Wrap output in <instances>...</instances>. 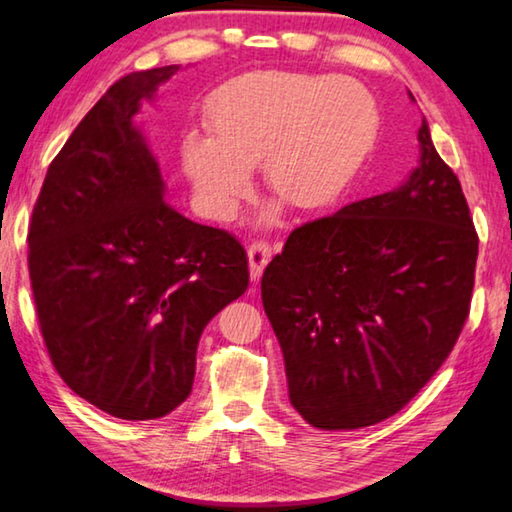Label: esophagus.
Masks as SVG:
<instances>
[{
    "label": "esophagus",
    "mask_w": 512,
    "mask_h": 512,
    "mask_svg": "<svg viewBox=\"0 0 512 512\" xmlns=\"http://www.w3.org/2000/svg\"><path fill=\"white\" fill-rule=\"evenodd\" d=\"M247 258H249V276L251 281L261 279V274L265 270V265L270 263L272 258V247L267 242H251L247 249Z\"/></svg>",
    "instance_id": "esophagus-1"
}]
</instances>
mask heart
Masks as SVG:
<instances>
[{
	"label": "heart",
	"instance_id": "1",
	"mask_svg": "<svg viewBox=\"0 0 512 512\" xmlns=\"http://www.w3.org/2000/svg\"><path fill=\"white\" fill-rule=\"evenodd\" d=\"M213 138L183 140V165L208 204L226 211L263 163L272 195L297 211H320L347 190L379 129L372 92L347 77L249 72L208 104Z\"/></svg>",
	"mask_w": 512,
	"mask_h": 512
}]
</instances>
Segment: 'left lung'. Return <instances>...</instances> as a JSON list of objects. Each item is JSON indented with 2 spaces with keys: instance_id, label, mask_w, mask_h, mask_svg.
<instances>
[{
  "instance_id": "1",
  "label": "left lung",
  "mask_w": 512,
  "mask_h": 512,
  "mask_svg": "<svg viewBox=\"0 0 512 512\" xmlns=\"http://www.w3.org/2000/svg\"><path fill=\"white\" fill-rule=\"evenodd\" d=\"M417 140L420 165L406 183L299 226L263 272L290 404L317 429L399 413L469 315L479 236L426 120Z\"/></svg>"
}]
</instances>
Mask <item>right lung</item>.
<instances>
[{
    "mask_svg": "<svg viewBox=\"0 0 512 512\" xmlns=\"http://www.w3.org/2000/svg\"><path fill=\"white\" fill-rule=\"evenodd\" d=\"M179 65L131 72L52 161L29 224L40 331L61 379L120 420L188 399L204 326L249 286L245 247L188 220L133 115Z\"/></svg>",
    "mask_w": 512,
    "mask_h": 512,
    "instance_id": "1",
    "label": "right lung"
}]
</instances>
